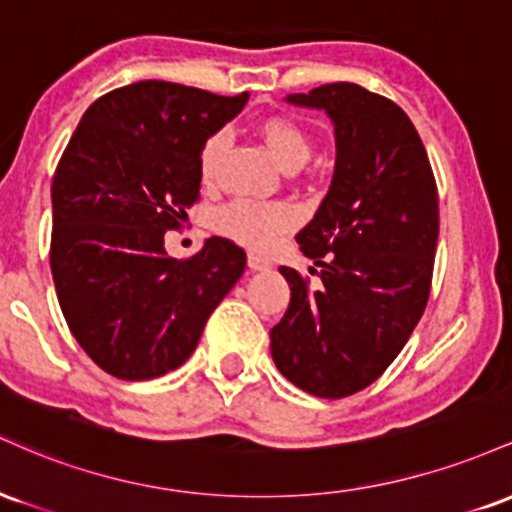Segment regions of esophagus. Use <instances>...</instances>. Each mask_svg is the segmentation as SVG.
Wrapping results in <instances>:
<instances>
[{
  "mask_svg": "<svg viewBox=\"0 0 512 512\" xmlns=\"http://www.w3.org/2000/svg\"><path fill=\"white\" fill-rule=\"evenodd\" d=\"M248 267L252 272H264V269L272 267V262H269L267 257H262L260 252H248Z\"/></svg>",
  "mask_w": 512,
  "mask_h": 512,
  "instance_id": "esophagus-1",
  "label": "esophagus"
}]
</instances>
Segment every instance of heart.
Segmentation results:
<instances>
[{
    "instance_id": "b5f03b06",
    "label": "heart",
    "mask_w": 512,
    "mask_h": 512,
    "mask_svg": "<svg viewBox=\"0 0 512 512\" xmlns=\"http://www.w3.org/2000/svg\"><path fill=\"white\" fill-rule=\"evenodd\" d=\"M257 137L262 139L267 154L284 173L301 170L313 154L310 134L289 117L262 120L257 125ZM223 149H226V137L221 132L211 134L204 142L202 151H199V178L202 182L214 180ZM296 221L298 211L291 204H257L248 202V199H238V202L219 211L214 226L223 236L238 240V243L257 250H269L289 228L296 226Z\"/></svg>"
}]
</instances>
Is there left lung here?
Wrapping results in <instances>:
<instances>
[{
	"mask_svg": "<svg viewBox=\"0 0 512 512\" xmlns=\"http://www.w3.org/2000/svg\"><path fill=\"white\" fill-rule=\"evenodd\" d=\"M286 103L325 110L337 161L330 192L296 236L320 267V286L279 267L291 303L269 332L272 358L303 392L339 399L378 380L424 315L438 245L436 178L416 127L385 96L339 81Z\"/></svg>",
	"mask_w": 512,
	"mask_h": 512,
	"instance_id": "obj_1",
	"label": "left lung"
}]
</instances>
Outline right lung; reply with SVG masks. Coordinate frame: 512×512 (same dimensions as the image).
<instances>
[{"instance_id": "add662e5", "label": "right lung", "mask_w": 512, "mask_h": 512, "mask_svg": "<svg viewBox=\"0 0 512 512\" xmlns=\"http://www.w3.org/2000/svg\"><path fill=\"white\" fill-rule=\"evenodd\" d=\"M245 103L248 93L137 81L98 98L64 149L52 178V279L74 339L115 378L182 366L245 272L243 248L226 238L190 260L166 252V231L199 199V151Z\"/></svg>"}]
</instances>
